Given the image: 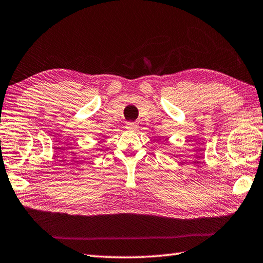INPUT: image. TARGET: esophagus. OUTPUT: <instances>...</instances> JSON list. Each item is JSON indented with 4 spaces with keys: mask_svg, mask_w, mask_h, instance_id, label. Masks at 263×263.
Here are the masks:
<instances>
[{
    "mask_svg": "<svg viewBox=\"0 0 263 263\" xmlns=\"http://www.w3.org/2000/svg\"><path fill=\"white\" fill-rule=\"evenodd\" d=\"M126 128H127V130H131V131H136L139 128V125H138V123H136V122H127L126 123Z\"/></svg>",
    "mask_w": 263,
    "mask_h": 263,
    "instance_id": "esophagus-1",
    "label": "esophagus"
}]
</instances>
